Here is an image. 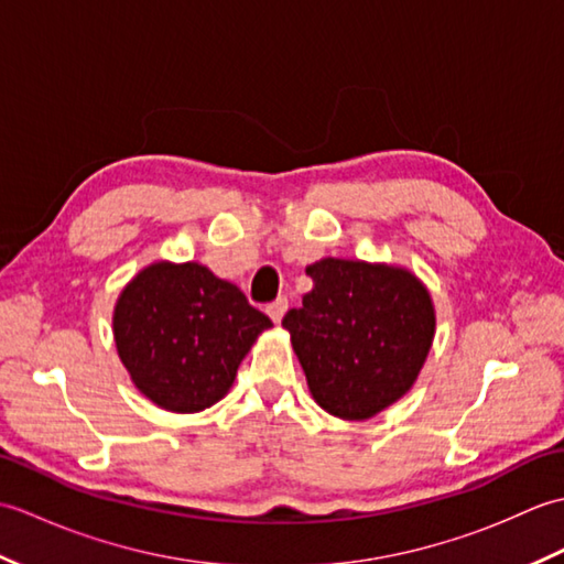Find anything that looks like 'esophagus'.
I'll use <instances>...</instances> for the list:
<instances>
[{
  "label": "esophagus",
  "instance_id": "esophagus-1",
  "mask_svg": "<svg viewBox=\"0 0 564 564\" xmlns=\"http://www.w3.org/2000/svg\"><path fill=\"white\" fill-rule=\"evenodd\" d=\"M285 310H289V301H285V297H279V301H273V303L267 307V313H269V317L275 322V325H279V322H281L283 315H285Z\"/></svg>",
  "mask_w": 564,
  "mask_h": 564
}]
</instances>
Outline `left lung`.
<instances>
[{"label": "left lung", "instance_id": "8db88e82", "mask_svg": "<svg viewBox=\"0 0 564 564\" xmlns=\"http://www.w3.org/2000/svg\"><path fill=\"white\" fill-rule=\"evenodd\" d=\"M313 291L283 317L322 410L364 422L412 390L436 332L426 285L390 263L319 259Z\"/></svg>", "mask_w": 564, "mask_h": 564}]
</instances>
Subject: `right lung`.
Returning <instances> with one entry per match:
<instances>
[{"label": "right lung", "mask_w": 564, "mask_h": 564, "mask_svg": "<svg viewBox=\"0 0 564 564\" xmlns=\"http://www.w3.org/2000/svg\"><path fill=\"white\" fill-rule=\"evenodd\" d=\"M271 319L235 283L196 261H154L113 307L116 349L135 388L166 412L223 400Z\"/></svg>", "instance_id": "1"}]
</instances>
